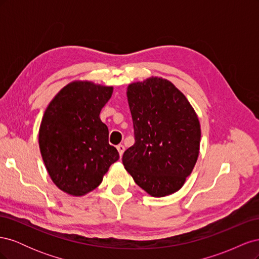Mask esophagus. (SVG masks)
Masks as SVG:
<instances>
[{
	"label": "esophagus",
	"mask_w": 259,
	"mask_h": 259,
	"mask_svg": "<svg viewBox=\"0 0 259 259\" xmlns=\"http://www.w3.org/2000/svg\"><path fill=\"white\" fill-rule=\"evenodd\" d=\"M116 149H117V151H119L120 156H122L124 153V150H125V147L123 145H119V146H116Z\"/></svg>",
	"instance_id": "esophagus-1"
}]
</instances>
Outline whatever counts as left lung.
<instances>
[{
	"instance_id": "1",
	"label": "left lung",
	"mask_w": 259,
	"mask_h": 259,
	"mask_svg": "<svg viewBox=\"0 0 259 259\" xmlns=\"http://www.w3.org/2000/svg\"><path fill=\"white\" fill-rule=\"evenodd\" d=\"M126 94L135 144L123 154L125 169L152 197L178 191L199 156L197 113L184 94L162 77L132 83Z\"/></svg>"
}]
</instances>
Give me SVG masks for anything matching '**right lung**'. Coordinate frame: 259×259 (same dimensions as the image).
I'll list each match as a JSON object with an SVG mask.
<instances>
[{"mask_svg": "<svg viewBox=\"0 0 259 259\" xmlns=\"http://www.w3.org/2000/svg\"><path fill=\"white\" fill-rule=\"evenodd\" d=\"M112 86L89 81L66 85L46 108L38 131L40 151L53 183L64 192L81 197L97 188L120 155L109 145L101 109Z\"/></svg>", "mask_w": 259, "mask_h": 259, "instance_id": "right-lung-1", "label": "right lung"}]
</instances>
